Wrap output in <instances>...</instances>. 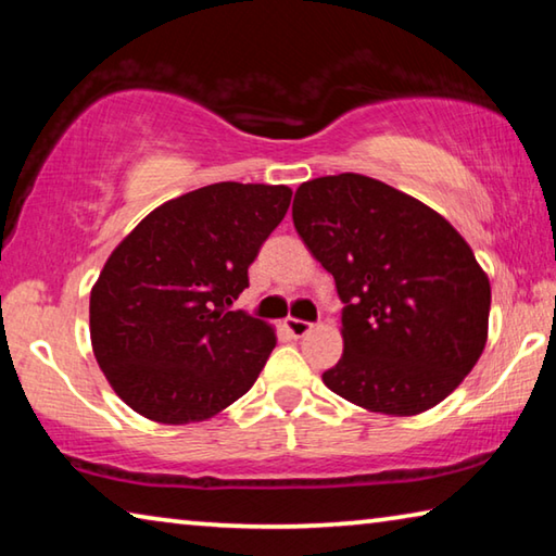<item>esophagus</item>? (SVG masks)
I'll return each instance as SVG.
<instances>
[{
    "label": "esophagus",
    "mask_w": 556,
    "mask_h": 556,
    "mask_svg": "<svg viewBox=\"0 0 556 556\" xmlns=\"http://www.w3.org/2000/svg\"><path fill=\"white\" fill-rule=\"evenodd\" d=\"M285 328L294 338H304L306 333H312L314 326L308 321H301V318H285Z\"/></svg>",
    "instance_id": "obj_1"
}]
</instances>
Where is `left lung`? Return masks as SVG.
I'll use <instances>...</instances> for the list:
<instances>
[{"instance_id": "obj_1", "label": "left lung", "mask_w": 556, "mask_h": 556, "mask_svg": "<svg viewBox=\"0 0 556 556\" xmlns=\"http://www.w3.org/2000/svg\"><path fill=\"white\" fill-rule=\"evenodd\" d=\"M291 220L345 304L326 388L388 417L444 402L481 357L491 314V281L460 232L363 174L301 184Z\"/></svg>"}]
</instances>
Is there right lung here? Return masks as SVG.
<instances>
[{
	"mask_svg": "<svg viewBox=\"0 0 556 556\" xmlns=\"http://www.w3.org/2000/svg\"><path fill=\"white\" fill-rule=\"evenodd\" d=\"M289 203V186L211 184L159 205L112 250L90 291V343L127 407L191 425L255 384L277 336L232 301Z\"/></svg>",
	"mask_w": 556,
	"mask_h": 556,
	"instance_id": "1",
	"label": "right lung"
}]
</instances>
